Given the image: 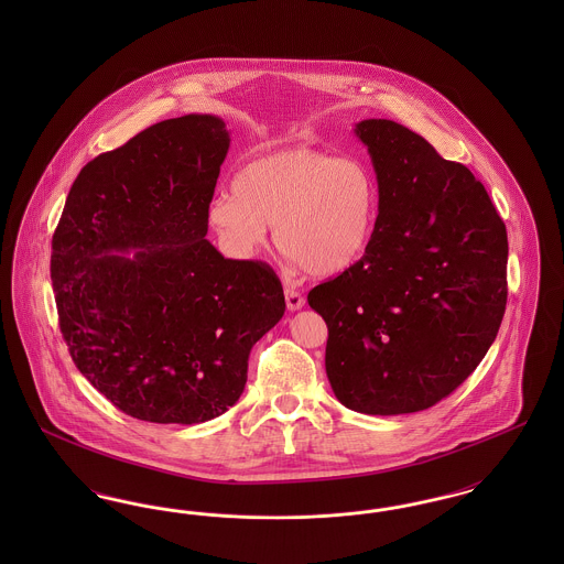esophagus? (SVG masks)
Masks as SVG:
<instances>
[{
    "instance_id": "esophagus-1",
    "label": "esophagus",
    "mask_w": 564,
    "mask_h": 564,
    "mask_svg": "<svg viewBox=\"0 0 564 564\" xmlns=\"http://www.w3.org/2000/svg\"><path fill=\"white\" fill-rule=\"evenodd\" d=\"M285 302H288L290 311H300L304 306V295L294 288H285Z\"/></svg>"
}]
</instances>
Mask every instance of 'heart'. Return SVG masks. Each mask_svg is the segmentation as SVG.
<instances>
[{"mask_svg":"<svg viewBox=\"0 0 564 564\" xmlns=\"http://www.w3.org/2000/svg\"><path fill=\"white\" fill-rule=\"evenodd\" d=\"M380 212L375 171L359 159L290 148L245 162L207 221L224 249L249 258L274 226L276 247L317 276L352 269L370 249Z\"/></svg>","mask_w":564,"mask_h":564,"instance_id":"obj_1","label":"heart"}]
</instances>
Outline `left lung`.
I'll use <instances>...</instances> for the list:
<instances>
[{
    "mask_svg": "<svg viewBox=\"0 0 564 564\" xmlns=\"http://www.w3.org/2000/svg\"><path fill=\"white\" fill-rule=\"evenodd\" d=\"M380 189L375 239L352 269L308 292L327 325L338 402L408 414L448 398L482 361L508 302V232L488 192L393 120L355 127Z\"/></svg>",
    "mask_w": 564,
    "mask_h": 564,
    "instance_id": "1",
    "label": "left lung"
}]
</instances>
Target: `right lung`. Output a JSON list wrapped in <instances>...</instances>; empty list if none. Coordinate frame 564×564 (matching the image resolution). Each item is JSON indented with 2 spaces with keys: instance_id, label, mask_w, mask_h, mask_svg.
<instances>
[{
  "instance_id": "1",
  "label": "right lung",
  "mask_w": 564,
  "mask_h": 564,
  "mask_svg": "<svg viewBox=\"0 0 564 564\" xmlns=\"http://www.w3.org/2000/svg\"><path fill=\"white\" fill-rule=\"evenodd\" d=\"M228 148L217 116L162 120L82 169L54 230L63 340L82 376L139 421L224 414L249 350L285 313L269 264L228 260L205 239Z\"/></svg>"
}]
</instances>
